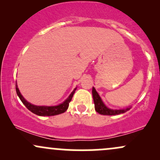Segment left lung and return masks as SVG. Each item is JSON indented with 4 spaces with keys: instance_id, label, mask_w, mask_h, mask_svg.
<instances>
[{
    "instance_id": "8db88e82",
    "label": "left lung",
    "mask_w": 160,
    "mask_h": 160,
    "mask_svg": "<svg viewBox=\"0 0 160 160\" xmlns=\"http://www.w3.org/2000/svg\"><path fill=\"white\" fill-rule=\"evenodd\" d=\"M92 96H93V101H94L95 104V109L99 114L102 115H117L120 114V113H123L126 112L128 110H130L129 108H126V109L122 110H112L106 107L103 103V102L101 99L100 96L98 94L96 90L94 87L92 88Z\"/></svg>"
}]
</instances>
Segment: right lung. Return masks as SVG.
<instances>
[{"instance_id": "1", "label": "right lung", "mask_w": 160, "mask_h": 160, "mask_svg": "<svg viewBox=\"0 0 160 160\" xmlns=\"http://www.w3.org/2000/svg\"><path fill=\"white\" fill-rule=\"evenodd\" d=\"M16 93H17L18 96L19 97L20 100L22 101V102L25 104V106L30 111H32V113H35V114L38 116H55L60 114V113H64L68 110L69 106V102H71V99H72L73 95H74L76 89H74V91L71 92V94L69 95V97L63 103L59 104V105L57 106H52V107H48V106H37L32 104L29 102H28L25 98H23L22 95H21L20 92L18 89V86L16 84Z\"/></svg>"}]
</instances>
